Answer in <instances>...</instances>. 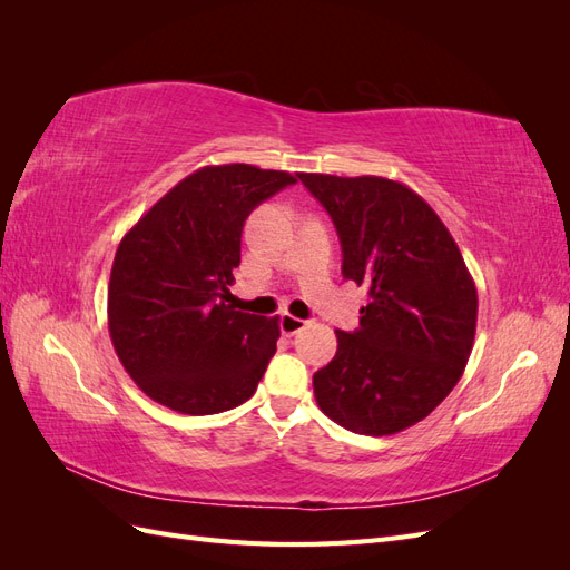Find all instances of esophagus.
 <instances>
[{
	"mask_svg": "<svg viewBox=\"0 0 570 570\" xmlns=\"http://www.w3.org/2000/svg\"><path fill=\"white\" fill-rule=\"evenodd\" d=\"M304 327H306V321H304V318L289 316V314H283V316H281V333H283V335H287V337L302 333Z\"/></svg>",
	"mask_w": 570,
	"mask_h": 570,
	"instance_id": "34e87169",
	"label": "esophagus"
}]
</instances>
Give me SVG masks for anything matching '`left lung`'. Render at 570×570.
<instances>
[{
    "label": "left lung",
    "instance_id": "obj_1",
    "mask_svg": "<svg viewBox=\"0 0 570 570\" xmlns=\"http://www.w3.org/2000/svg\"><path fill=\"white\" fill-rule=\"evenodd\" d=\"M331 214L342 275L368 289L354 333L314 373L321 411L358 435H394L423 421L463 375L478 289L430 204L381 176L299 174Z\"/></svg>",
    "mask_w": 570,
    "mask_h": 570
}]
</instances>
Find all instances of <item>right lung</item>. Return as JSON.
Returning a JSON list of instances; mask_svg holds the SVG:
<instances>
[{
    "mask_svg": "<svg viewBox=\"0 0 570 570\" xmlns=\"http://www.w3.org/2000/svg\"><path fill=\"white\" fill-rule=\"evenodd\" d=\"M297 183L287 170L204 166L124 235L109 281V335L149 400L189 416L235 409L256 392L281 337L278 316L233 306L247 216Z\"/></svg>",
    "mask_w": 570,
    "mask_h": 570,
    "instance_id": "right-lung-1",
    "label": "right lung"
}]
</instances>
